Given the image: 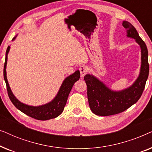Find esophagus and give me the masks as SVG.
I'll list each match as a JSON object with an SVG mask.
<instances>
[{"instance_id":"obj_1","label":"esophagus","mask_w":152,"mask_h":152,"mask_svg":"<svg viewBox=\"0 0 152 152\" xmlns=\"http://www.w3.org/2000/svg\"><path fill=\"white\" fill-rule=\"evenodd\" d=\"M80 71L81 77H84L85 75L88 72V68H87L86 66H80Z\"/></svg>"}]
</instances>
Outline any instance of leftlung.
Returning <instances> with one entry per match:
<instances>
[{"label": "left lung", "mask_w": 152, "mask_h": 152, "mask_svg": "<svg viewBox=\"0 0 152 152\" xmlns=\"http://www.w3.org/2000/svg\"><path fill=\"white\" fill-rule=\"evenodd\" d=\"M126 37L136 40L141 50L140 73L132 86L121 91H113L93 75L87 74L84 80L87 85V96L90 109L95 115L108 116L123 112L137 102L144 91L149 75L148 50L136 28L126 20L122 22Z\"/></svg>", "instance_id": "1"}]
</instances>
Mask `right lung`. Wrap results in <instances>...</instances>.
I'll return each mask as SVG.
<instances>
[{
	"label": "right lung",
	"mask_w": 152,
	"mask_h": 152,
	"mask_svg": "<svg viewBox=\"0 0 152 152\" xmlns=\"http://www.w3.org/2000/svg\"><path fill=\"white\" fill-rule=\"evenodd\" d=\"M17 35L12 39L14 41L16 39ZM10 46L7 47L6 50L5 55V61L4 64L3 69V75L4 80L7 86V93L9 95L10 100L12 104L17 108V109L23 113L26 114L27 115L30 116L31 118L39 120H47L50 119H53L59 116L64 111V107L66 106V102H67L68 95L73 86L75 82H77L80 78V70H77L73 74L70 75L67 77L64 80L63 83L60 86V88L58 91L57 95L55 98L50 102L45 104L41 106H30L26 104L20 102L12 93L10 88L9 83H8L7 79V72H6V67H7V55L9 53Z\"/></svg>",
	"instance_id": "add662e5"
}]
</instances>
